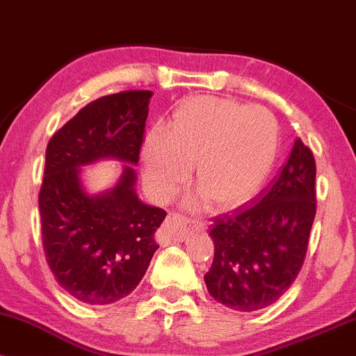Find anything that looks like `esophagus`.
<instances>
[{"label":"esophagus","mask_w":356,"mask_h":356,"mask_svg":"<svg viewBox=\"0 0 356 356\" xmlns=\"http://www.w3.org/2000/svg\"><path fill=\"white\" fill-rule=\"evenodd\" d=\"M206 222L201 219H189L179 214H169L165 219V234L174 241H186L192 232L202 231Z\"/></svg>","instance_id":"1"}]
</instances>
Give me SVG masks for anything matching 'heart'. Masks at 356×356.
I'll return each instance as SVG.
<instances>
[{
  "instance_id": "1",
  "label": "heart",
  "mask_w": 356,
  "mask_h": 356,
  "mask_svg": "<svg viewBox=\"0 0 356 356\" xmlns=\"http://www.w3.org/2000/svg\"><path fill=\"white\" fill-rule=\"evenodd\" d=\"M280 127L264 107L219 97L184 100L165 127L142 145L144 177L157 199H169L189 179L204 197L229 209L244 204L263 186L276 161Z\"/></svg>"
}]
</instances>
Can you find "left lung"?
Returning <instances> with one entry per match:
<instances>
[{
    "mask_svg": "<svg viewBox=\"0 0 356 356\" xmlns=\"http://www.w3.org/2000/svg\"><path fill=\"white\" fill-rule=\"evenodd\" d=\"M316 164L296 138L288 162L249 206L212 220V266L207 291L234 312L276 303L296 280L316 214Z\"/></svg>",
    "mask_w": 356,
    "mask_h": 356,
    "instance_id": "1",
    "label": "left lung"
}]
</instances>
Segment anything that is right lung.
<instances>
[{"label": "right lung", "mask_w": 356, "mask_h": 356, "mask_svg": "<svg viewBox=\"0 0 356 356\" xmlns=\"http://www.w3.org/2000/svg\"><path fill=\"white\" fill-rule=\"evenodd\" d=\"M150 97V90H127L93 100L47 145L38 195L44 256L56 283L81 303L130 295L159 248L154 234L167 212L138 199L132 166L100 195L79 181V167L102 158L137 164Z\"/></svg>", "instance_id": "1"}]
</instances>
